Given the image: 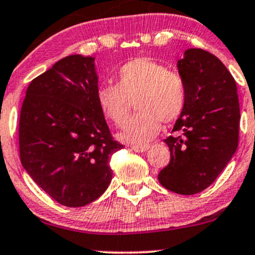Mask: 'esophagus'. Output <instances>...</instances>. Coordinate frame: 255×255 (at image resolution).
<instances>
[{
	"label": "esophagus",
	"mask_w": 255,
	"mask_h": 255,
	"mask_svg": "<svg viewBox=\"0 0 255 255\" xmlns=\"http://www.w3.org/2000/svg\"><path fill=\"white\" fill-rule=\"evenodd\" d=\"M149 147H150V145H132V146H130V149H132L133 151H135V152H144V151H146Z\"/></svg>",
	"instance_id": "obj_1"
}]
</instances>
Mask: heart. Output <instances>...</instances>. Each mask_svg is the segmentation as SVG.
<instances>
[{"instance_id": "obj_1", "label": "heart", "mask_w": 255, "mask_h": 255, "mask_svg": "<svg viewBox=\"0 0 255 255\" xmlns=\"http://www.w3.org/2000/svg\"><path fill=\"white\" fill-rule=\"evenodd\" d=\"M134 100L139 110L126 123L120 138L130 144L151 140L161 129V122L177 121L187 104V86L174 70L150 58H136L120 66L116 83L97 89V102L109 121L121 127Z\"/></svg>"}]
</instances>
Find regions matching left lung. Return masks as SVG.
Masks as SVG:
<instances>
[{
	"instance_id": "1",
	"label": "left lung",
	"mask_w": 255,
	"mask_h": 255,
	"mask_svg": "<svg viewBox=\"0 0 255 255\" xmlns=\"http://www.w3.org/2000/svg\"><path fill=\"white\" fill-rule=\"evenodd\" d=\"M187 86V104L164 139L170 162L158 181L169 191L195 195L218 178L239 145L240 104L237 86L226 66L201 48L185 52L178 61Z\"/></svg>"
}]
</instances>
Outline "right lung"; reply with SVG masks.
Segmentation results:
<instances>
[{"label": "right lung", "instance_id": "obj_1", "mask_svg": "<svg viewBox=\"0 0 255 255\" xmlns=\"http://www.w3.org/2000/svg\"><path fill=\"white\" fill-rule=\"evenodd\" d=\"M94 58L69 55L30 82L19 117V155L27 174L54 201L82 207L113 178L114 139L97 102Z\"/></svg>", "mask_w": 255, "mask_h": 255}]
</instances>
